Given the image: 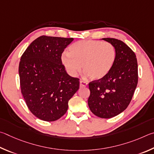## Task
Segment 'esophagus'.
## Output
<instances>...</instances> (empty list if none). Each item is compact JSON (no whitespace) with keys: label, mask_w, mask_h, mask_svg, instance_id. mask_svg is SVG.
<instances>
[{"label":"esophagus","mask_w":154,"mask_h":154,"mask_svg":"<svg viewBox=\"0 0 154 154\" xmlns=\"http://www.w3.org/2000/svg\"><path fill=\"white\" fill-rule=\"evenodd\" d=\"M88 85V83L87 82L82 81V80H80V87H85Z\"/></svg>","instance_id":"1"}]
</instances>
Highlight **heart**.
<instances>
[{
    "mask_svg": "<svg viewBox=\"0 0 154 154\" xmlns=\"http://www.w3.org/2000/svg\"><path fill=\"white\" fill-rule=\"evenodd\" d=\"M116 51L110 42L84 40L72 44L68 53L61 57L62 64L72 76H76L81 70L93 80L104 78L111 71L116 61Z\"/></svg>",
    "mask_w": 154,
    "mask_h": 154,
    "instance_id": "b5f03b06",
    "label": "heart"
}]
</instances>
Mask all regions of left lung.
Masks as SVG:
<instances>
[{
	"mask_svg": "<svg viewBox=\"0 0 154 154\" xmlns=\"http://www.w3.org/2000/svg\"><path fill=\"white\" fill-rule=\"evenodd\" d=\"M114 46L116 61L106 76L88 85L91 94L88 107L101 118H111L126 109L138 82V65L131 48L120 40L102 38Z\"/></svg>",
	"mask_w": 154,
	"mask_h": 154,
	"instance_id": "8db88e82",
	"label": "left lung"
}]
</instances>
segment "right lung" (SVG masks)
<instances>
[{"instance_id": "add662e5", "label": "right lung", "mask_w": 154, "mask_h": 154, "mask_svg": "<svg viewBox=\"0 0 154 154\" xmlns=\"http://www.w3.org/2000/svg\"><path fill=\"white\" fill-rule=\"evenodd\" d=\"M74 38L42 36L21 56L19 75L27 106L39 119L52 122L66 114L68 101L79 89L80 81L70 76L61 54Z\"/></svg>"}]
</instances>
